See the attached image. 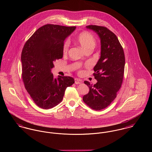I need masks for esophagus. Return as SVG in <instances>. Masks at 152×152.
Instances as JSON below:
<instances>
[{
	"mask_svg": "<svg viewBox=\"0 0 152 152\" xmlns=\"http://www.w3.org/2000/svg\"><path fill=\"white\" fill-rule=\"evenodd\" d=\"M82 83V81L81 80H79V79H77V78H75V84H80Z\"/></svg>",
	"mask_w": 152,
	"mask_h": 152,
	"instance_id": "esophagus-1",
	"label": "esophagus"
}]
</instances>
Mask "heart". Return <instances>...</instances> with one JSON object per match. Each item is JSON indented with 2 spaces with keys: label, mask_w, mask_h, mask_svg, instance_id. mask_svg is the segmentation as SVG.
Segmentation results:
<instances>
[{
  "label": "heart",
  "mask_w": 152,
  "mask_h": 152,
  "mask_svg": "<svg viewBox=\"0 0 152 152\" xmlns=\"http://www.w3.org/2000/svg\"><path fill=\"white\" fill-rule=\"evenodd\" d=\"M78 43L86 51L90 49H94L96 45V40L94 35L88 31L81 33L77 37ZM69 47V42L66 41L63 46V51L64 53L67 52Z\"/></svg>",
  "instance_id": "b5f03b06"
}]
</instances>
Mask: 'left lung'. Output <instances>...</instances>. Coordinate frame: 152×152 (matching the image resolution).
Wrapping results in <instances>:
<instances>
[{
    "mask_svg": "<svg viewBox=\"0 0 152 152\" xmlns=\"http://www.w3.org/2000/svg\"><path fill=\"white\" fill-rule=\"evenodd\" d=\"M86 27L98 34L101 52V57L94 68L93 75L98 82L92 85L84 81L89 91L83 100L89 108L100 110L111 104L121 87L125 70V54L118 37L108 28L96 25Z\"/></svg>",
    "mask_w": 152,
    "mask_h": 152,
    "instance_id": "obj_1",
    "label": "left lung"
}]
</instances>
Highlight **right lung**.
<instances>
[{
	"instance_id": "right-lung-1",
	"label": "right lung",
	"mask_w": 152,
	"mask_h": 152,
	"mask_svg": "<svg viewBox=\"0 0 152 152\" xmlns=\"http://www.w3.org/2000/svg\"><path fill=\"white\" fill-rule=\"evenodd\" d=\"M76 27L47 24L37 29L22 50V79L34 103L41 108L50 109L60 104L65 89L74 83L71 77L54 78L53 63L63 58L65 39Z\"/></svg>"
}]
</instances>
